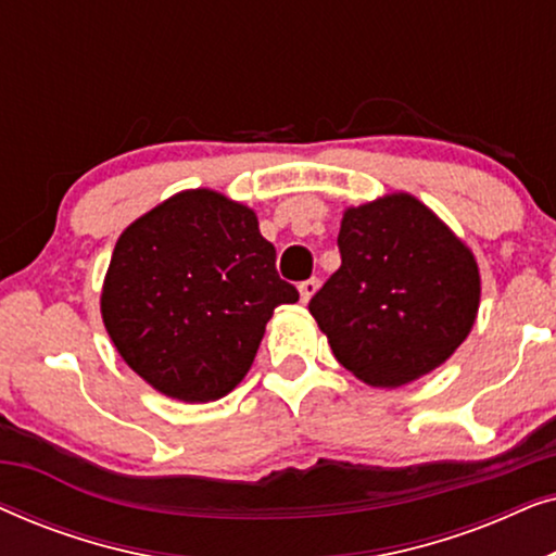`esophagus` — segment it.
<instances>
[{
    "mask_svg": "<svg viewBox=\"0 0 556 556\" xmlns=\"http://www.w3.org/2000/svg\"><path fill=\"white\" fill-rule=\"evenodd\" d=\"M316 288H318V280H316V278H308V280H303V283L299 286L301 303H308V301H311V295L316 293Z\"/></svg>",
    "mask_w": 556,
    "mask_h": 556,
    "instance_id": "1",
    "label": "esophagus"
}]
</instances>
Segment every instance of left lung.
Returning <instances> with one entry per match:
<instances>
[{"instance_id": "8db88e82", "label": "left lung", "mask_w": 556, "mask_h": 556, "mask_svg": "<svg viewBox=\"0 0 556 556\" xmlns=\"http://www.w3.org/2000/svg\"><path fill=\"white\" fill-rule=\"evenodd\" d=\"M341 265L308 303L333 356L369 387L438 369L473 329L481 273L473 250L409 192L346 207Z\"/></svg>"}]
</instances>
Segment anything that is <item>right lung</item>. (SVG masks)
Returning a JSON list of instances; mask_svg holds the SVG:
<instances>
[{"mask_svg":"<svg viewBox=\"0 0 556 556\" xmlns=\"http://www.w3.org/2000/svg\"><path fill=\"white\" fill-rule=\"evenodd\" d=\"M295 301L255 210L200 187L172 194L121 232L101 316L143 382L179 402H215L253 367L273 311Z\"/></svg>","mask_w":556,"mask_h":556,"instance_id":"add662e5","label":"right lung"}]
</instances>
